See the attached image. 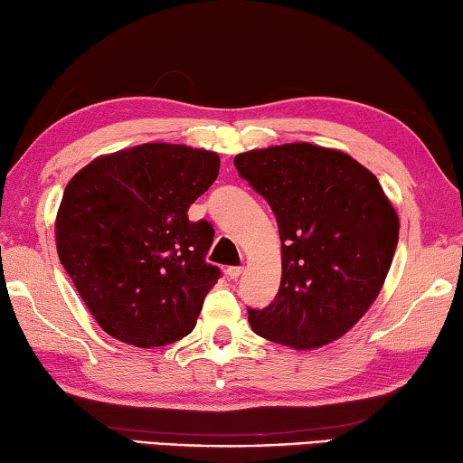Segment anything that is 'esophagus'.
Masks as SVG:
<instances>
[{
    "instance_id": "esophagus-1",
    "label": "esophagus",
    "mask_w": 463,
    "mask_h": 463,
    "mask_svg": "<svg viewBox=\"0 0 463 463\" xmlns=\"http://www.w3.org/2000/svg\"><path fill=\"white\" fill-rule=\"evenodd\" d=\"M241 274H244V266H230V269H227V277L232 280H238Z\"/></svg>"
}]
</instances>
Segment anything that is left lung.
I'll list each match as a JSON object with an SVG mask.
<instances>
[{
    "label": "left lung",
    "instance_id": "1",
    "mask_svg": "<svg viewBox=\"0 0 463 463\" xmlns=\"http://www.w3.org/2000/svg\"><path fill=\"white\" fill-rule=\"evenodd\" d=\"M262 194L282 241L279 295L250 309L258 335L295 350L342 337L374 303L399 244L378 178L344 152L297 142L233 158Z\"/></svg>",
    "mask_w": 463,
    "mask_h": 463
}]
</instances>
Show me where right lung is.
I'll return each mask as SVG.
<instances>
[{
  "mask_svg": "<svg viewBox=\"0 0 463 463\" xmlns=\"http://www.w3.org/2000/svg\"><path fill=\"white\" fill-rule=\"evenodd\" d=\"M217 173L215 152L142 144L93 160L69 181L56 250L111 337L158 347L194 327L222 270L205 260L213 227L186 211Z\"/></svg>",
  "mask_w": 463,
  "mask_h": 463,
  "instance_id": "obj_1",
  "label": "right lung"
}]
</instances>
